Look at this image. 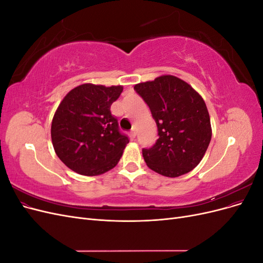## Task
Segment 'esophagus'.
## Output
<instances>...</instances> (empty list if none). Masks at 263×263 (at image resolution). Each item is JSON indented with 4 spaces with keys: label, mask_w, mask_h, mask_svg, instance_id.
<instances>
[{
    "label": "esophagus",
    "mask_w": 263,
    "mask_h": 263,
    "mask_svg": "<svg viewBox=\"0 0 263 263\" xmlns=\"http://www.w3.org/2000/svg\"><path fill=\"white\" fill-rule=\"evenodd\" d=\"M136 135H137V129L134 127V128L130 130V136L135 138V137H136Z\"/></svg>",
    "instance_id": "obj_1"
}]
</instances>
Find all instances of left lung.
<instances>
[{
	"instance_id": "left-lung-1",
	"label": "left lung",
	"mask_w": 263,
	"mask_h": 263,
	"mask_svg": "<svg viewBox=\"0 0 263 263\" xmlns=\"http://www.w3.org/2000/svg\"><path fill=\"white\" fill-rule=\"evenodd\" d=\"M134 89L147 103L158 127L156 144L142 149L147 165L169 178L192 171L212 138L210 114L201 95L169 74L138 83Z\"/></svg>"
}]
</instances>
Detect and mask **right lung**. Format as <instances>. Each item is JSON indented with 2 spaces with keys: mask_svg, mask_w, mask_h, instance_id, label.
I'll use <instances>...</instances> for the list:
<instances>
[{
  "mask_svg": "<svg viewBox=\"0 0 263 263\" xmlns=\"http://www.w3.org/2000/svg\"><path fill=\"white\" fill-rule=\"evenodd\" d=\"M122 85L84 83L71 90L59 104L51 123L55 155L69 169L93 177L113 169L128 137L110 113Z\"/></svg>",
  "mask_w": 263,
  "mask_h": 263,
  "instance_id": "right-lung-1",
  "label": "right lung"
}]
</instances>
